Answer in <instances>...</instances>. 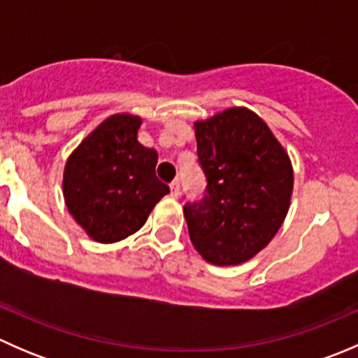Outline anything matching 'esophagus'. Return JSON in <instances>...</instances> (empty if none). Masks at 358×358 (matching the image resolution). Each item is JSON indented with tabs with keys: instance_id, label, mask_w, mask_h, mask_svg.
<instances>
[{
	"instance_id": "esophagus-1",
	"label": "esophagus",
	"mask_w": 358,
	"mask_h": 358,
	"mask_svg": "<svg viewBox=\"0 0 358 358\" xmlns=\"http://www.w3.org/2000/svg\"><path fill=\"white\" fill-rule=\"evenodd\" d=\"M169 189H171V196L173 197H178L180 196V182H178V180H173V182L169 183Z\"/></svg>"
}]
</instances>
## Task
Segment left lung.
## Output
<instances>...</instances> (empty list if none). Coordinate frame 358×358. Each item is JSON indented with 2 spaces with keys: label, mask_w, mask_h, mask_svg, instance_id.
I'll list each match as a JSON object with an SVG mask.
<instances>
[{
  "label": "left lung",
  "mask_w": 358,
  "mask_h": 358,
  "mask_svg": "<svg viewBox=\"0 0 358 358\" xmlns=\"http://www.w3.org/2000/svg\"><path fill=\"white\" fill-rule=\"evenodd\" d=\"M202 197L183 206L194 248L213 265H239L272 241L287 215L292 168L268 126L248 109L196 122Z\"/></svg>",
  "instance_id": "obj_1"
}]
</instances>
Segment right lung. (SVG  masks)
<instances>
[{"label":"right lung","instance_id":"obj_1","mask_svg":"<svg viewBox=\"0 0 358 358\" xmlns=\"http://www.w3.org/2000/svg\"><path fill=\"white\" fill-rule=\"evenodd\" d=\"M140 124L136 115H110L66 164L67 209L96 243H117L135 234L169 194V187L156 176L157 152L136 140Z\"/></svg>","mask_w":358,"mask_h":358}]
</instances>
